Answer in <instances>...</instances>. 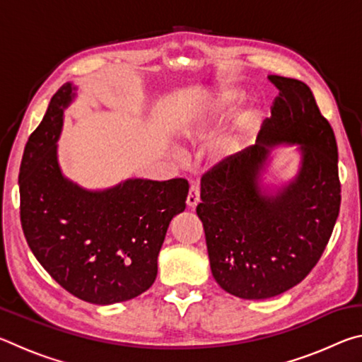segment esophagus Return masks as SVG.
Segmentation results:
<instances>
[{
	"label": "esophagus",
	"instance_id": "1",
	"mask_svg": "<svg viewBox=\"0 0 362 362\" xmlns=\"http://www.w3.org/2000/svg\"><path fill=\"white\" fill-rule=\"evenodd\" d=\"M198 203H199V187L196 185V183H193V185L189 187V192L187 196V206L189 209H194V207L198 206Z\"/></svg>",
	"mask_w": 362,
	"mask_h": 362
}]
</instances>
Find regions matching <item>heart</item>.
Wrapping results in <instances>:
<instances>
[{
  "mask_svg": "<svg viewBox=\"0 0 362 362\" xmlns=\"http://www.w3.org/2000/svg\"><path fill=\"white\" fill-rule=\"evenodd\" d=\"M243 97V89L236 88V86H220L218 89L214 90L199 105L189 110L185 118L180 122V134L188 139L206 136V134L216 129L217 126L222 124L228 118L238 103L241 102ZM257 113H259L257 103H250V105H247L238 115L231 132L217 146L218 158H228L241 148L244 134L252 126V122L257 118Z\"/></svg>",
  "mask_w": 362,
  "mask_h": 362,
  "instance_id": "obj_1",
  "label": "heart"
}]
</instances>
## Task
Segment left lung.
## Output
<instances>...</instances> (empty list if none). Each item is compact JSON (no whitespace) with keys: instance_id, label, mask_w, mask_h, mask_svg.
Here are the masks:
<instances>
[{"instance_id":"obj_1","label":"left lung","mask_w":362,"mask_h":362,"mask_svg":"<svg viewBox=\"0 0 362 362\" xmlns=\"http://www.w3.org/2000/svg\"><path fill=\"white\" fill-rule=\"evenodd\" d=\"M279 90L255 145L201 179L196 214L211 272L231 296L263 300L289 291L321 259L340 211L339 151L332 127L305 83L268 75ZM297 146L299 173L281 189L261 185L274 146Z\"/></svg>"}]
</instances>
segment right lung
Masks as SVG:
<instances>
[{
    "label": "right lung",
    "instance_id": "add662e5",
    "mask_svg": "<svg viewBox=\"0 0 362 362\" xmlns=\"http://www.w3.org/2000/svg\"><path fill=\"white\" fill-rule=\"evenodd\" d=\"M75 97L76 86L65 83L25 145L19 173L23 235L65 291L95 305L126 302L155 283L170 220L185 211L188 182L127 179L88 189L66 179L57 140Z\"/></svg>",
    "mask_w": 362,
    "mask_h": 362
}]
</instances>
